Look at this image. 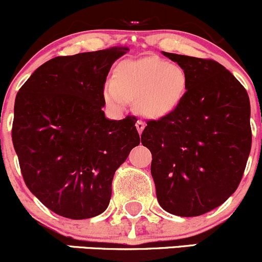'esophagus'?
<instances>
[{"label":"esophagus","mask_w":262,"mask_h":262,"mask_svg":"<svg viewBox=\"0 0 262 262\" xmlns=\"http://www.w3.org/2000/svg\"><path fill=\"white\" fill-rule=\"evenodd\" d=\"M136 128H137V131H139V134L141 135L142 134V131H143V128H145V122H142V121H137L136 122Z\"/></svg>","instance_id":"obj_1"}]
</instances>
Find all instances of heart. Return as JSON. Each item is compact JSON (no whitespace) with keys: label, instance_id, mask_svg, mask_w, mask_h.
Returning <instances> with one entry per match:
<instances>
[{"label":"heart","instance_id":"b5f03b06","mask_svg":"<svg viewBox=\"0 0 262 262\" xmlns=\"http://www.w3.org/2000/svg\"><path fill=\"white\" fill-rule=\"evenodd\" d=\"M187 83V76L179 64L157 57L127 60L117 66L116 81H106L103 98L116 110H123L128 101L136 100L140 115L160 120L181 103Z\"/></svg>","mask_w":262,"mask_h":262}]
</instances>
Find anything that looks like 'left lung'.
<instances>
[{"label":"left lung","instance_id":"1","mask_svg":"<svg viewBox=\"0 0 262 262\" xmlns=\"http://www.w3.org/2000/svg\"><path fill=\"white\" fill-rule=\"evenodd\" d=\"M162 55L184 70L187 91L170 115L148 121L141 142L152 154L160 206L193 217L224 204L240 184L251 150L250 100L216 61Z\"/></svg>","mask_w":262,"mask_h":262}]
</instances>
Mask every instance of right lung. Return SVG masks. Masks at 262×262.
<instances>
[{"mask_svg":"<svg viewBox=\"0 0 262 262\" xmlns=\"http://www.w3.org/2000/svg\"><path fill=\"white\" fill-rule=\"evenodd\" d=\"M126 47L41 64L15 100L12 141L27 187L57 215L83 220L107 209L115 171L140 136L136 117L105 116L103 85Z\"/></svg>","mask_w":262,"mask_h":262,"instance_id":"1","label":"right lung"}]
</instances>
